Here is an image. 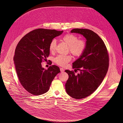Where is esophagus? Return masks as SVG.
<instances>
[{"label": "esophagus", "mask_w": 123, "mask_h": 123, "mask_svg": "<svg viewBox=\"0 0 123 123\" xmlns=\"http://www.w3.org/2000/svg\"><path fill=\"white\" fill-rule=\"evenodd\" d=\"M60 70H61V72H63L64 71V69H63V68H60Z\"/></svg>", "instance_id": "34e87169"}]
</instances>
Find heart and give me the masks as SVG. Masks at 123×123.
Wrapping results in <instances>:
<instances>
[{"label":"heart","mask_w":123,"mask_h":123,"mask_svg":"<svg viewBox=\"0 0 123 123\" xmlns=\"http://www.w3.org/2000/svg\"><path fill=\"white\" fill-rule=\"evenodd\" d=\"M62 41L68 46L69 51L74 56L80 57L81 56L87 48L86 42L82 39H79L77 35L72 34H67L62 36ZM57 45L56 40L53 39L50 43L49 49L51 53L55 51ZM71 60L70 55H58L54 58L55 62L59 66H65Z\"/></svg>","instance_id":"b5f03b06"}]
</instances>
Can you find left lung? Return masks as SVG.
<instances>
[{
	"instance_id": "1",
	"label": "left lung",
	"mask_w": 123,
	"mask_h": 123,
	"mask_svg": "<svg viewBox=\"0 0 123 123\" xmlns=\"http://www.w3.org/2000/svg\"><path fill=\"white\" fill-rule=\"evenodd\" d=\"M70 32L80 34L87 40L86 51L72 63L73 68L80 73L75 75L73 70H65L69 75L65 84L67 94L81 99L92 94L102 83L108 69L109 55L103 41L92 30L76 28Z\"/></svg>"
}]
</instances>
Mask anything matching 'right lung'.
<instances>
[{"label": "right lung", "instance_id": "obj_1", "mask_svg": "<svg viewBox=\"0 0 123 123\" xmlns=\"http://www.w3.org/2000/svg\"><path fill=\"white\" fill-rule=\"evenodd\" d=\"M63 32L36 29L25 35L18 43L14 57L16 70L22 86L32 95L47 92L53 80L60 72V68L54 65L44 69L41 62L46 61L49 56L50 42Z\"/></svg>", "mask_w": 123, "mask_h": 123}]
</instances>
